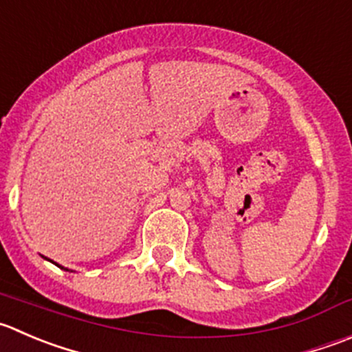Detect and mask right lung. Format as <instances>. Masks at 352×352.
<instances>
[{
    "instance_id": "obj_1",
    "label": "right lung",
    "mask_w": 352,
    "mask_h": 352,
    "mask_svg": "<svg viewBox=\"0 0 352 352\" xmlns=\"http://www.w3.org/2000/svg\"><path fill=\"white\" fill-rule=\"evenodd\" d=\"M50 261H51V259H50ZM54 263V261H53ZM54 265H58V263H54ZM58 267H60V268H63V270H67V272H70V270H68V268H65V267H61V265H58Z\"/></svg>"
}]
</instances>
